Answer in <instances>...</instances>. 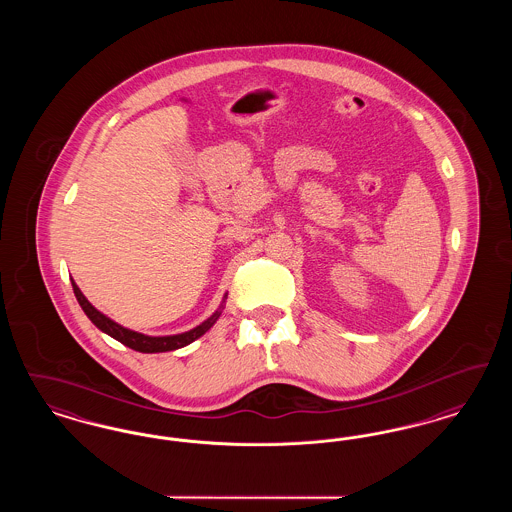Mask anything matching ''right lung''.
Segmentation results:
<instances>
[{
    "mask_svg": "<svg viewBox=\"0 0 512 512\" xmlns=\"http://www.w3.org/2000/svg\"><path fill=\"white\" fill-rule=\"evenodd\" d=\"M73 290L78 303H80V307H82V311L86 313V317L90 318L101 332H105L107 336L121 341L126 347H130L134 351H140V353H165V351H174V349L186 347L192 341L201 338L219 320L220 313H222V305H220L219 311H215L211 317L203 320L199 326H195L190 332H184V334H176V336H146V334L128 330V328H124L121 324H117L115 320H111V318L105 317L103 313H99L98 309L84 297V293L80 292V288L74 284V280Z\"/></svg>",
    "mask_w": 512,
    "mask_h": 512,
    "instance_id": "add662e5",
    "label": "right lung"
}]
</instances>
